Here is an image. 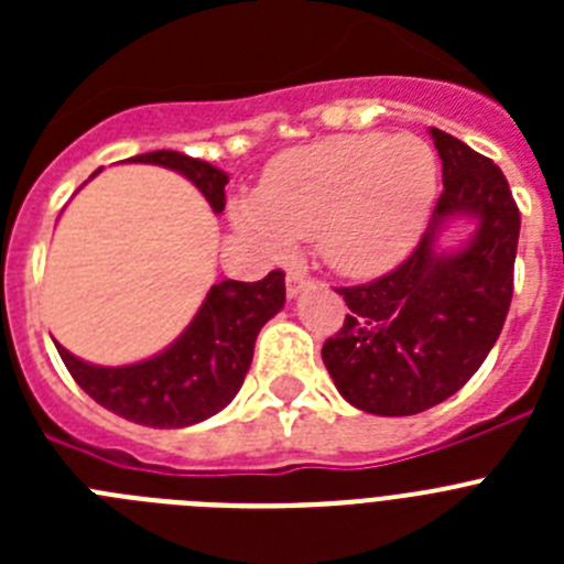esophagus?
<instances>
[{"label": "esophagus", "mask_w": 564, "mask_h": 564, "mask_svg": "<svg viewBox=\"0 0 564 564\" xmlns=\"http://www.w3.org/2000/svg\"><path fill=\"white\" fill-rule=\"evenodd\" d=\"M311 285V276H307L305 271H302V268H291V271H288V279H285V291H288V296H299V293L305 291V288Z\"/></svg>", "instance_id": "1"}]
</instances>
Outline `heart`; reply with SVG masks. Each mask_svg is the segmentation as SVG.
<instances>
[{
	"label": "heart",
	"mask_w": 564,
	"mask_h": 564,
	"mask_svg": "<svg viewBox=\"0 0 564 564\" xmlns=\"http://www.w3.org/2000/svg\"><path fill=\"white\" fill-rule=\"evenodd\" d=\"M437 183L435 149L415 134H338L279 154L231 220L271 257L316 239L333 271L376 276L412 251Z\"/></svg>",
	"instance_id": "obj_1"
}]
</instances>
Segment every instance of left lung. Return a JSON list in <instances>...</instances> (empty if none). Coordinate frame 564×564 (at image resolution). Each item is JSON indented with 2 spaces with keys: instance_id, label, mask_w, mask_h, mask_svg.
Instances as JSON below:
<instances>
[{
  "instance_id": "8db88e82",
  "label": "left lung",
  "mask_w": 564,
  "mask_h": 564,
  "mask_svg": "<svg viewBox=\"0 0 564 564\" xmlns=\"http://www.w3.org/2000/svg\"><path fill=\"white\" fill-rule=\"evenodd\" d=\"M443 192L415 251L367 285L338 288L350 313L322 347L341 398L370 415H417L455 395L480 370L506 325L520 239L506 174L432 127ZM455 216L478 223L457 252L436 248Z\"/></svg>"
}]
</instances>
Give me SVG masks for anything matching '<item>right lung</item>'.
Masks as SVG:
<instances>
[{
    "mask_svg": "<svg viewBox=\"0 0 564 564\" xmlns=\"http://www.w3.org/2000/svg\"><path fill=\"white\" fill-rule=\"evenodd\" d=\"M132 163H154L183 174L200 188L214 214L226 208L228 174L172 149L134 154ZM98 174V172H96ZM93 174V177H96ZM285 305V273L259 282L223 279L212 285L200 311L181 338L147 361L98 367L76 358L62 344L58 356L69 376L104 410L154 430H181L226 410L239 392L253 358V341L268 318Z\"/></svg>",
    "mask_w": 564,
    "mask_h": 564,
    "instance_id": "right-lung-1",
    "label": "right lung"
}]
</instances>
